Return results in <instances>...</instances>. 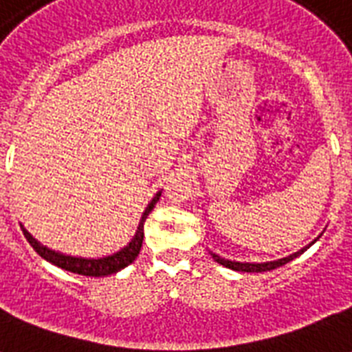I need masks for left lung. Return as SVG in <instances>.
Returning <instances> with one entry per match:
<instances>
[{
    "label": "left lung",
    "instance_id": "1",
    "mask_svg": "<svg viewBox=\"0 0 352 352\" xmlns=\"http://www.w3.org/2000/svg\"><path fill=\"white\" fill-rule=\"evenodd\" d=\"M320 235H322V234H320ZM320 235H318L314 241H311L309 245L303 246L301 250L294 252V254H290V256H287V257H281V259H276V261H265V263L230 261V259H225V257L217 256V254H214V252H210V256L214 257L215 261L219 263V265H223V267H226V268H230V270H237V272H267V270H274V268L283 267V265H287L289 261H292V259H296L298 256H301V254H303L307 248H311V246L314 245L318 239H320Z\"/></svg>",
    "mask_w": 352,
    "mask_h": 352
}]
</instances>
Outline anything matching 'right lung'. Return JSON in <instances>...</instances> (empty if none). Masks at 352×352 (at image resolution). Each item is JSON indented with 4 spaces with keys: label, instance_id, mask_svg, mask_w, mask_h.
<instances>
[{
    "label": "right lung",
    "instance_id": "add662e5",
    "mask_svg": "<svg viewBox=\"0 0 352 352\" xmlns=\"http://www.w3.org/2000/svg\"><path fill=\"white\" fill-rule=\"evenodd\" d=\"M160 193H155V197L149 201V204L144 210L142 217H140V223L137 226V232L133 235V239L127 243L124 248H120L118 252L111 254V256L104 257H78V256H69V254H62V252L52 250V248H47L45 245H41L40 241L34 239L29 232L23 230V235L29 241V245L34 248L38 254H40L45 261L56 265V267L67 270V272L80 274V276H91V278H102V276H111V274L120 272L122 268H126L127 265H131L135 259H137L138 252L142 248V239H144V223H146V217L149 215V212L153 210V206L159 201Z\"/></svg>",
    "mask_w": 352,
    "mask_h": 352
}]
</instances>
